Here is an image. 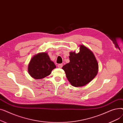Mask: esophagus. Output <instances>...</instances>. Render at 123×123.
<instances>
[{"label":"esophagus","instance_id":"1","mask_svg":"<svg viewBox=\"0 0 123 123\" xmlns=\"http://www.w3.org/2000/svg\"><path fill=\"white\" fill-rule=\"evenodd\" d=\"M63 67V64H59L58 65V67L59 68H61Z\"/></svg>","mask_w":123,"mask_h":123}]
</instances>
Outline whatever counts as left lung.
Instances as JSON below:
<instances>
[{"label":"left lung","mask_w":123,"mask_h":123,"mask_svg":"<svg viewBox=\"0 0 123 123\" xmlns=\"http://www.w3.org/2000/svg\"><path fill=\"white\" fill-rule=\"evenodd\" d=\"M70 62L62 67L67 78L74 87H82L92 81L97 74L98 64L92 52L81 45L78 53L71 52Z\"/></svg>","instance_id":"obj_1"}]
</instances>
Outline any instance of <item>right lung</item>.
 Returning <instances> with one entry per match:
<instances>
[{
	"label": "right lung",
	"instance_id": "obj_1",
	"mask_svg": "<svg viewBox=\"0 0 123 123\" xmlns=\"http://www.w3.org/2000/svg\"><path fill=\"white\" fill-rule=\"evenodd\" d=\"M56 68L46 53H40L35 55L28 65V72L35 79H41L49 75L52 70Z\"/></svg>",
	"mask_w": 123,
	"mask_h": 123
}]
</instances>
